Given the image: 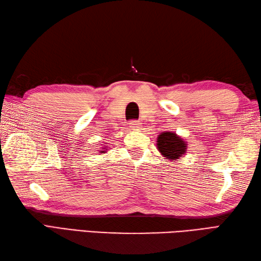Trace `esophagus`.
Masks as SVG:
<instances>
[{"instance_id": "34e87169", "label": "esophagus", "mask_w": 261, "mask_h": 261, "mask_svg": "<svg viewBox=\"0 0 261 261\" xmlns=\"http://www.w3.org/2000/svg\"><path fill=\"white\" fill-rule=\"evenodd\" d=\"M139 126H140L139 122H137V121H131L130 122V127H132L134 130H138V129H139Z\"/></svg>"}]
</instances>
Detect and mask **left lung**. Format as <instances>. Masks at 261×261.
<instances>
[{"label": "left lung", "mask_w": 261, "mask_h": 261, "mask_svg": "<svg viewBox=\"0 0 261 261\" xmlns=\"http://www.w3.org/2000/svg\"><path fill=\"white\" fill-rule=\"evenodd\" d=\"M158 151L169 162H177L187 151V142L176 132L164 131L157 138Z\"/></svg>", "instance_id": "left-lung-1"}]
</instances>
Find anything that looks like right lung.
Returning <instances> with one entry per match:
<instances>
[{"instance_id": "obj_1", "label": "right lung", "mask_w": 261, "mask_h": 261, "mask_svg": "<svg viewBox=\"0 0 261 261\" xmlns=\"http://www.w3.org/2000/svg\"><path fill=\"white\" fill-rule=\"evenodd\" d=\"M107 150H108V149H107ZM107 150H105V148H102L101 150H99V152H101V153H105V152H107Z\"/></svg>"}]
</instances>
